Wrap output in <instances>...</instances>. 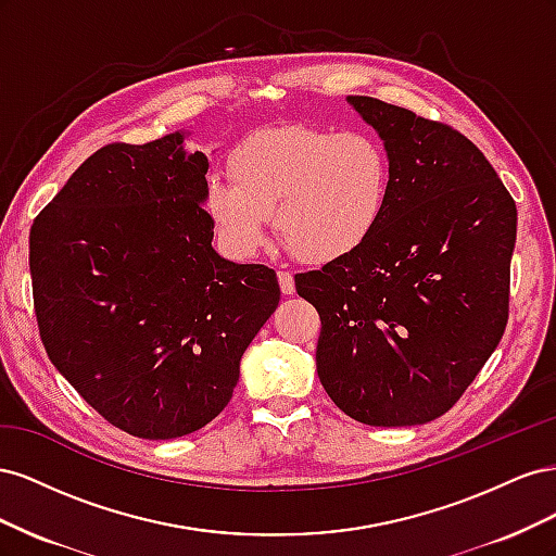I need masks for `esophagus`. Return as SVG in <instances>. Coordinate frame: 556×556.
I'll list each match as a JSON object with an SVG mask.
<instances>
[{
  "mask_svg": "<svg viewBox=\"0 0 556 556\" xmlns=\"http://www.w3.org/2000/svg\"><path fill=\"white\" fill-rule=\"evenodd\" d=\"M278 282H280V290L282 294H294L296 288H294V276L290 271H278Z\"/></svg>",
  "mask_w": 556,
  "mask_h": 556,
  "instance_id": "34e87169",
  "label": "esophagus"
}]
</instances>
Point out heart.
<instances>
[{
  "mask_svg": "<svg viewBox=\"0 0 556 556\" xmlns=\"http://www.w3.org/2000/svg\"><path fill=\"white\" fill-rule=\"evenodd\" d=\"M229 176L208 180L204 206L237 260L257 255L276 213L280 239L301 260L343 262L376 237L392 201V157L368 131H257L231 150Z\"/></svg>",
  "mask_w": 556,
  "mask_h": 556,
  "instance_id": "b5f03b06",
  "label": "heart"
}]
</instances>
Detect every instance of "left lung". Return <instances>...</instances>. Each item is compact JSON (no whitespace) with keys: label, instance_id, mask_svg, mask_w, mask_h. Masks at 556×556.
I'll list each match as a JSON object with an SVG mask.
<instances>
[{"label":"left lung","instance_id":"left-lung-1","mask_svg":"<svg viewBox=\"0 0 556 556\" xmlns=\"http://www.w3.org/2000/svg\"><path fill=\"white\" fill-rule=\"evenodd\" d=\"M392 157V201L355 255L294 276L319 313L317 376L371 427L447 413L508 323L517 208L464 134L374 97H348Z\"/></svg>","mask_w":556,"mask_h":556}]
</instances>
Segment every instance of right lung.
Instances as JSON below:
<instances>
[{"label": "right lung", "mask_w": 556, "mask_h": 556, "mask_svg": "<svg viewBox=\"0 0 556 556\" xmlns=\"http://www.w3.org/2000/svg\"><path fill=\"white\" fill-rule=\"evenodd\" d=\"M185 139L99 148L29 231L48 359L113 427L148 441L223 413L280 301L274 268L211 245L208 157Z\"/></svg>", "instance_id": "right-lung-1"}]
</instances>
